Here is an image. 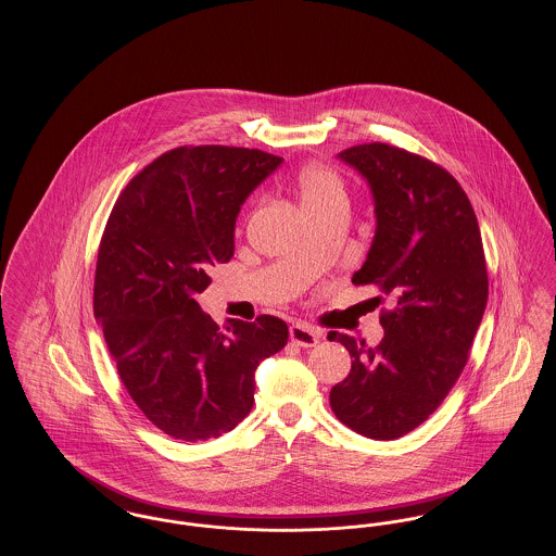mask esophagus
Masks as SVG:
<instances>
[{
	"label": "esophagus",
	"mask_w": 556,
	"mask_h": 556,
	"mask_svg": "<svg viewBox=\"0 0 556 556\" xmlns=\"http://www.w3.org/2000/svg\"><path fill=\"white\" fill-rule=\"evenodd\" d=\"M290 340L300 348H313L318 344V331H315L311 325L293 323L290 327Z\"/></svg>",
	"instance_id": "34e87169"
}]
</instances>
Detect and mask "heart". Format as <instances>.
<instances>
[{
    "instance_id": "heart-1",
    "label": "heart",
    "mask_w": 556,
    "mask_h": 556,
    "mask_svg": "<svg viewBox=\"0 0 556 556\" xmlns=\"http://www.w3.org/2000/svg\"><path fill=\"white\" fill-rule=\"evenodd\" d=\"M298 198L304 211L323 208L336 202H345L342 177L327 164H308L295 177Z\"/></svg>"
}]
</instances>
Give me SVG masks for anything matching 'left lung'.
<instances>
[{
  "mask_svg": "<svg viewBox=\"0 0 556 556\" xmlns=\"http://www.w3.org/2000/svg\"><path fill=\"white\" fill-rule=\"evenodd\" d=\"M369 186L375 236L356 286L372 283L394 308L377 348L331 331L352 370L331 388L336 417L361 435L394 440L440 406L469 358L488 304L476 212L442 166L388 143L338 154Z\"/></svg>",
  "mask_w": 556,
  "mask_h": 556,
  "instance_id": "1",
  "label": "left lung"
}]
</instances>
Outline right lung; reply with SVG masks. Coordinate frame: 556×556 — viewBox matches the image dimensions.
<instances>
[{"label": "right lung", "mask_w": 556, "mask_h": 556, "mask_svg": "<svg viewBox=\"0 0 556 556\" xmlns=\"http://www.w3.org/2000/svg\"><path fill=\"white\" fill-rule=\"evenodd\" d=\"M283 159L248 148H177L146 166L114 204L100 243L93 313L141 413L175 440L231 431L254 404L256 367L288 344V325L206 315L198 295L229 263L250 193Z\"/></svg>", "instance_id": "add662e5"}]
</instances>
